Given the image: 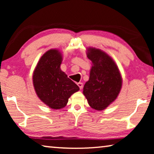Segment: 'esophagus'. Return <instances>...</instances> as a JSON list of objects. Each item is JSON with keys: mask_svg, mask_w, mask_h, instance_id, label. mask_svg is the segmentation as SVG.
<instances>
[{"mask_svg": "<svg viewBox=\"0 0 154 154\" xmlns=\"http://www.w3.org/2000/svg\"><path fill=\"white\" fill-rule=\"evenodd\" d=\"M77 85L78 86H79L80 89H82V88H83V84L82 83V82H79V83H77Z\"/></svg>", "mask_w": 154, "mask_h": 154, "instance_id": "1", "label": "esophagus"}]
</instances>
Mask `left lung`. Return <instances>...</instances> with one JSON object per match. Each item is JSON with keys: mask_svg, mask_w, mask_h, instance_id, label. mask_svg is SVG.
<instances>
[{"mask_svg": "<svg viewBox=\"0 0 154 154\" xmlns=\"http://www.w3.org/2000/svg\"><path fill=\"white\" fill-rule=\"evenodd\" d=\"M86 55L92 66L83 94L91 107L101 111L117 98L122 87V77L115 61L105 51L89 47Z\"/></svg>", "mask_w": 154, "mask_h": 154, "instance_id": "8db88e82", "label": "left lung"}]
</instances>
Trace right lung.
<instances>
[{
  "label": "right lung",
  "instance_id": "1",
  "mask_svg": "<svg viewBox=\"0 0 154 154\" xmlns=\"http://www.w3.org/2000/svg\"><path fill=\"white\" fill-rule=\"evenodd\" d=\"M63 55L58 49L46 51L39 60L33 73V84L37 96L51 109L65 107L68 99L79 90L74 82L60 70Z\"/></svg>",
  "mask_w": 154,
  "mask_h": 154
}]
</instances>
